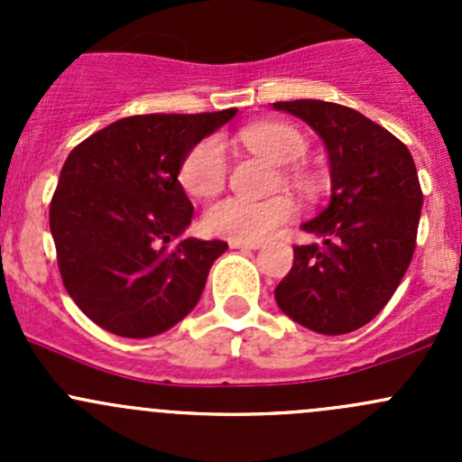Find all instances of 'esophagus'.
I'll return each mask as SVG.
<instances>
[{
	"label": "esophagus",
	"mask_w": 462,
	"mask_h": 462,
	"mask_svg": "<svg viewBox=\"0 0 462 462\" xmlns=\"http://www.w3.org/2000/svg\"><path fill=\"white\" fill-rule=\"evenodd\" d=\"M230 248H241V250H259V244H244V241H230Z\"/></svg>",
	"instance_id": "34e87169"
}]
</instances>
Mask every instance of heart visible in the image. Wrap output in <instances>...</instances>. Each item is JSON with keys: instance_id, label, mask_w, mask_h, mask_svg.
Listing matches in <instances>:
<instances>
[{"instance_id": "b5f03b06", "label": "heart", "mask_w": 462, "mask_h": 462, "mask_svg": "<svg viewBox=\"0 0 462 462\" xmlns=\"http://www.w3.org/2000/svg\"><path fill=\"white\" fill-rule=\"evenodd\" d=\"M241 141L250 152L268 158L274 165L283 167L282 179L292 188H309V176L292 162L301 161L309 149L304 134L288 123L265 120L254 123L241 132ZM227 158L226 147L218 138L209 136L194 144L180 165V185L185 192L197 199H209L226 185ZM295 217V203L291 197H273L265 201H244L227 197L212 203L203 212V227L214 236H226L244 244H257L273 235L282 223Z\"/></svg>"}]
</instances>
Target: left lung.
<instances>
[{"label":"left lung","mask_w":462,"mask_h":462,"mask_svg":"<svg viewBox=\"0 0 462 462\" xmlns=\"http://www.w3.org/2000/svg\"><path fill=\"white\" fill-rule=\"evenodd\" d=\"M319 134L330 162V203L301 230L319 244L295 245L274 288L279 309L321 335L362 328L402 282L422 209L407 144L360 111L324 100L274 102Z\"/></svg>","instance_id":"8db88e82"}]
</instances>
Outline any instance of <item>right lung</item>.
Returning a JSON list of instances; mask_svg holds the SVG:
<instances>
[{"label":"right lung","mask_w":462,"mask_h":462,"mask_svg":"<svg viewBox=\"0 0 462 462\" xmlns=\"http://www.w3.org/2000/svg\"><path fill=\"white\" fill-rule=\"evenodd\" d=\"M235 114L129 116L69 153L51 201V235L64 288L100 328L153 337L201 300L227 244L183 236L194 205L179 171L189 149Z\"/></svg>","instance_id":"obj_1"}]
</instances>
